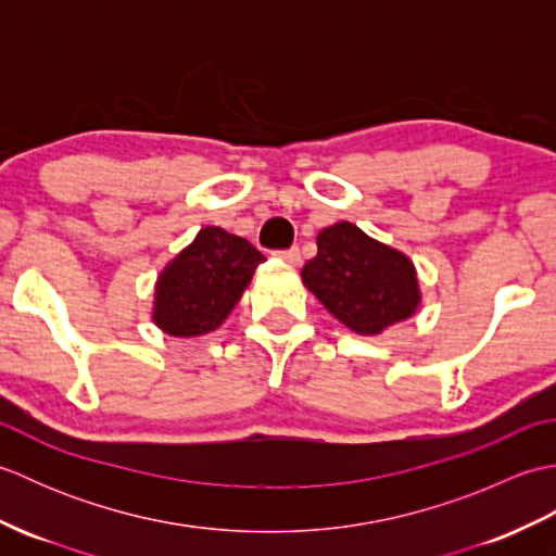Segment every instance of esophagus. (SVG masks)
Masks as SVG:
<instances>
[{"mask_svg": "<svg viewBox=\"0 0 556 556\" xmlns=\"http://www.w3.org/2000/svg\"><path fill=\"white\" fill-rule=\"evenodd\" d=\"M275 257L285 260L287 265H299L301 263V251H299V248H287V251H275Z\"/></svg>", "mask_w": 556, "mask_h": 556, "instance_id": "34e87169", "label": "esophagus"}]
</instances>
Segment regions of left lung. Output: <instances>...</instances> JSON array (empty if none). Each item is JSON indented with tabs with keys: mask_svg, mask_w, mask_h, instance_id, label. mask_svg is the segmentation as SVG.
Listing matches in <instances>:
<instances>
[{
	"mask_svg": "<svg viewBox=\"0 0 556 556\" xmlns=\"http://www.w3.org/2000/svg\"><path fill=\"white\" fill-rule=\"evenodd\" d=\"M301 277L305 289L361 337L382 334L420 305L413 260L351 222L317 233V255L305 263Z\"/></svg>",
	"mask_w": 556,
	"mask_h": 556,
	"instance_id": "8db88e82",
	"label": "left lung"
}]
</instances>
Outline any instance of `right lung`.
I'll return each instance as SVG.
<instances>
[{"label":"right lung","instance_id":"add662e5","mask_svg":"<svg viewBox=\"0 0 556 556\" xmlns=\"http://www.w3.org/2000/svg\"><path fill=\"white\" fill-rule=\"evenodd\" d=\"M265 255L219 227L200 229L160 271L152 323L169 337H200L227 320Z\"/></svg>","mask_w":556,"mask_h":556}]
</instances>
